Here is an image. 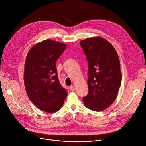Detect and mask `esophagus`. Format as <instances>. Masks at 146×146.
<instances>
[{"label": "esophagus", "instance_id": "esophagus-1", "mask_svg": "<svg viewBox=\"0 0 146 146\" xmlns=\"http://www.w3.org/2000/svg\"><path fill=\"white\" fill-rule=\"evenodd\" d=\"M70 89L71 91H75V89H76V88H75V86L74 85H72V86H70Z\"/></svg>", "mask_w": 146, "mask_h": 146}]
</instances>
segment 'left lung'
Instances as JSON below:
<instances>
[{
	"mask_svg": "<svg viewBox=\"0 0 146 146\" xmlns=\"http://www.w3.org/2000/svg\"><path fill=\"white\" fill-rule=\"evenodd\" d=\"M88 61L89 92L83 100L85 107L96 111L107 109L116 100L122 74L115 48L107 39L92 37L80 42Z\"/></svg>",
	"mask_w": 146,
	"mask_h": 146,
	"instance_id": "left-lung-1",
	"label": "left lung"
}]
</instances>
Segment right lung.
<instances>
[{
	"mask_svg": "<svg viewBox=\"0 0 146 146\" xmlns=\"http://www.w3.org/2000/svg\"><path fill=\"white\" fill-rule=\"evenodd\" d=\"M66 48L65 44L47 39L32 46L26 57L24 80L27 96L37 108L48 113L60 110L68 95L56 67Z\"/></svg>",
	"mask_w": 146,
	"mask_h": 146,
	"instance_id": "obj_1",
	"label": "right lung"
}]
</instances>
